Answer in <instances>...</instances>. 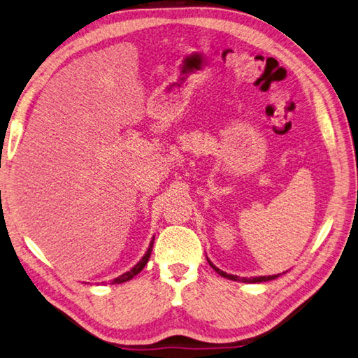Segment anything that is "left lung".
Instances as JSON below:
<instances>
[{
    "label": "left lung",
    "mask_w": 358,
    "mask_h": 358,
    "mask_svg": "<svg viewBox=\"0 0 358 358\" xmlns=\"http://www.w3.org/2000/svg\"><path fill=\"white\" fill-rule=\"evenodd\" d=\"M209 262V261H208ZM209 265L219 273L220 276L227 278V279H231V281H239V282H250V284H255V282H265V281H271V279H276L279 275H271V276H255V278H239V276H234V275H228V273L222 271L215 267V265H213L211 262H209Z\"/></svg>",
    "instance_id": "obj_1"
}]
</instances>
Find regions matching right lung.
Listing matches in <instances>:
<instances>
[{
    "label": "right lung",
    "instance_id": "right-lung-1",
    "mask_svg": "<svg viewBox=\"0 0 358 358\" xmlns=\"http://www.w3.org/2000/svg\"><path fill=\"white\" fill-rule=\"evenodd\" d=\"M153 241L155 239H152V242H150V245H149V248H147V251H145V255L143 256V259L141 261H139L135 267H133L131 270H129L127 273H124V275H121V276H117V278H115L113 281H111V284H121V282H125V281H130V279L133 278V276H136L139 271H141L144 267H145V264L149 262V257H150V255H152V247H153Z\"/></svg>",
    "mask_w": 358,
    "mask_h": 358
}]
</instances>
